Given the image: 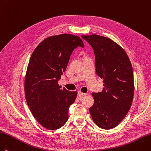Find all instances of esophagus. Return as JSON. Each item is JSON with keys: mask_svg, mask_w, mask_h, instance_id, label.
<instances>
[{"mask_svg": "<svg viewBox=\"0 0 151 151\" xmlns=\"http://www.w3.org/2000/svg\"><path fill=\"white\" fill-rule=\"evenodd\" d=\"M87 95V93H83V92H81V91H79V92H78V96H79V98H81L82 96H84V95Z\"/></svg>", "mask_w": 151, "mask_h": 151, "instance_id": "obj_1", "label": "esophagus"}]
</instances>
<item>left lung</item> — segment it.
Masks as SVG:
<instances>
[{"label":"left lung","instance_id":"left-lung-1","mask_svg":"<svg viewBox=\"0 0 151 151\" xmlns=\"http://www.w3.org/2000/svg\"><path fill=\"white\" fill-rule=\"evenodd\" d=\"M92 46L96 72L104 81V88L92 93L93 105L89 111L100 128L116 127L128 113L133 100L134 77L130 60L123 48L111 39L98 35H82Z\"/></svg>","mask_w":151,"mask_h":151}]
</instances>
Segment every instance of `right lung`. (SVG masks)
I'll use <instances>...</instances> for the list:
<instances>
[{
  "mask_svg": "<svg viewBox=\"0 0 151 151\" xmlns=\"http://www.w3.org/2000/svg\"><path fill=\"white\" fill-rule=\"evenodd\" d=\"M78 46L84 47L78 36H51L42 41L30 57L24 83L26 101L34 118L49 130L65 124L76 100L77 92L61 89L58 80Z\"/></svg>",
  "mask_w": 151,
  "mask_h": 151,
  "instance_id": "1",
  "label": "right lung"
}]
</instances>
